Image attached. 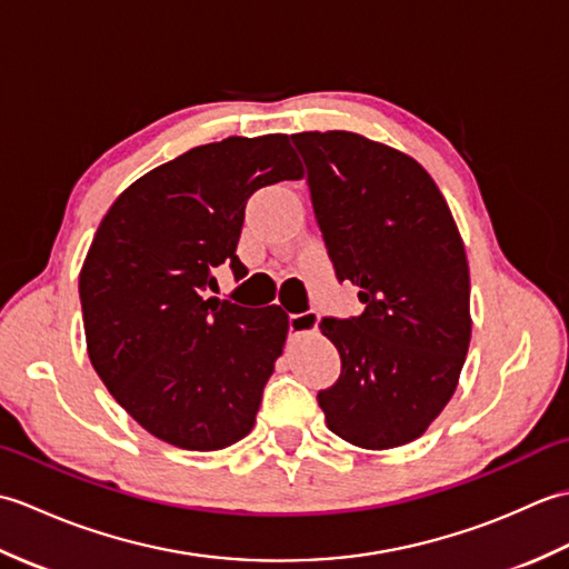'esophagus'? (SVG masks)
<instances>
[{
	"label": "esophagus",
	"mask_w": 569,
	"mask_h": 569,
	"mask_svg": "<svg viewBox=\"0 0 569 569\" xmlns=\"http://www.w3.org/2000/svg\"><path fill=\"white\" fill-rule=\"evenodd\" d=\"M318 310H303V312H291L288 316V328H291V332L300 335V332H316L318 330Z\"/></svg>",
	"instance_id": "esophagus-1"
}]
</instances>
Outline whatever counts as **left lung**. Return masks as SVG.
Returning <instances> with one entry per match:
<instances>
[{"instance_id": "left-lung-1", "label": "left lung", "mask_w": 569, "mask_h": 569, "mask_svg": "<svg viewBox=\"0 0 569 569\" xmlns=\"http://www.w3.org/2000/svg\"><path fill=\"white\" fill-rule=\"evenodd\" d=\"M293 147L337 281L365 310L322 318L340 377L318 391L328 428L365 450L420 438L462 371L469 269L450 208L410 156L352 131H300Z\"/></svg>"}]
</instances>
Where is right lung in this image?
<instances>
[{
  "label": "right lung",
  "instance_id": "right-lung-1",
  "mask_svg": "<svg viewBox=\"0 0 569 569\" xmlns=\"http://www.w3.org/2000/svg\"><path fill=\"white\" fill-rule=\"evenodd\" d=\"M300 176L286 134L229 137L153 168L100 222L80 273L88 355L153 438L212 452L253 428L288 316L208 296L217 266L244 276L247 200Z\"/></svg>",
  "mask_w": 569,
  "mask_h": 569
}]
</instances>
